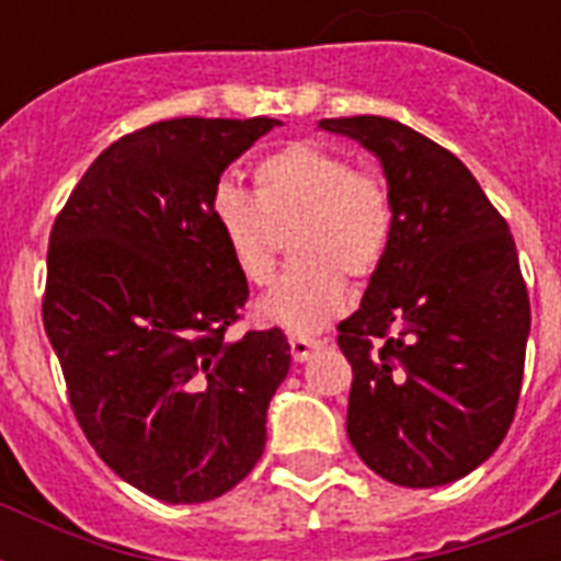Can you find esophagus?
Here are the masks:
<instances>
[{
    "mask_svg": "<svg viewBox=\"0 0 561 561\" xmlns=\"http://www.w3.org/2000/svg\"><path fill=\"white\" fill-rule=\"evenodd\" d=\"M323 346V341H311V337H290V355L297 364H306L317 350Z\"/></svg>",
    "mask_w": 561,
    "mask_h": 561,
    "instance_id": "esophagus-1",
    "label": "esophagus"
}]
</instances>
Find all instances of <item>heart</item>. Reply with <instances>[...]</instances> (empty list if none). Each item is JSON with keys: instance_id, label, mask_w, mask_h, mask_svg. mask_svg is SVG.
<instances>
[{"instance_id": "obj_1", "label": "heart", "mask_w": 561, "mask_h": 561, "mask_svg": "<svg viewBox=\"0 0 561 561\" xmlns=\"http://www.w3.org/2000/svg\"><path fill=\"white\" fill-rule=\"evenodd\" d=\"M255 194L215 186L211 224L250 285L276 273L282 236L290 232L297 262L255 306V317L290 334H314L343 308L346 282L378 273L396 236V203L375 171L352 169L350 157L297 142L264 157L253 171Z\"/></svg>"}]
</instances>
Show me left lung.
Instances as JSON below:
<instances>
[{"label":"left lung","mask_w":561,"mask_h":561,"mask_svg":"<svg viewBox=\"0 0 561 561\" xmlns=\"http://www.w3.org/2000/svg\"><path fill=\"white\" fill-rule=\"evenodd\" d=\"M320 130L367 148L396 203L387 259L337 325L355 373L346 434L396 486H445L495 454L518 408L530 299L515 241L471 171L413 127L352 116Z\"/></svg>","instance_id":"1"}]
</instances>
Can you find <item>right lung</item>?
<instances>
[{
  "label": "right lung",
  "mask_w": 561,
  "mask_h": 561,
  "mask_svg": "<svg viewBox=\"0 0 561 561\" xmlns=\"http://www.w3.org/2000/svg\"><path fill=\"white\" fill-rule=\"evenodd\" d=\"M279 118H171L118 139L48 238L43 325L99 457L145 495L203 504L241 483L290 369L279 329L227 341L247 299L209 197Z\"/></svg>",
  "instance_id": "right-lung-1"
}]
</instances>
